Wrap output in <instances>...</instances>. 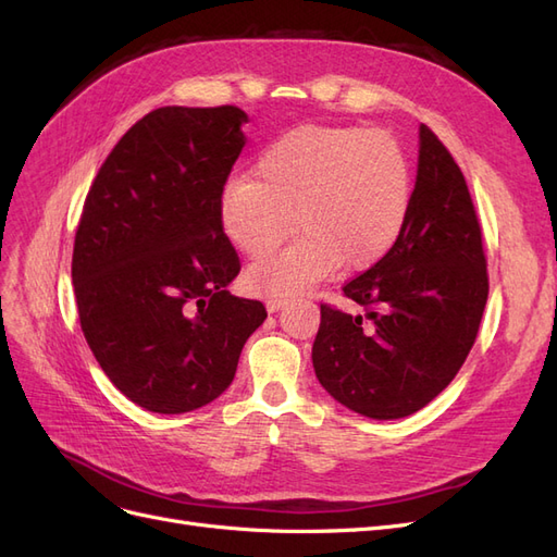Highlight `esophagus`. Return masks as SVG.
<instances>
[{
  "label": "esophagus",
  "mask_w": 557,
  "mask_h": 557,
  "mask_svg": "<svg viewBox=\"0 0 557 557\" xmlns=\"http://www.w3.org/2000/svg\"><path fill=\"white\" fill-rule=\"evenodd\" d=\"M283 305H288V299H285V297H269V299L264 301V307H267L269 313H276Z\"/></svg>",
  "instance_id": "obj_1"
}]
</instances>
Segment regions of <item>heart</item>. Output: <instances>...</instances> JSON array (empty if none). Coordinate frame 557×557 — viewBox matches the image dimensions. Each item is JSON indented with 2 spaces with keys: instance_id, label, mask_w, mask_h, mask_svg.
Listing matches in <instances>:
<instances>
[{
  "instance_id": "heart-1",
  "label": "heart",
  "mask_w": 557,
  "mask_h": 557,
  "mask_svg": "<svg viewBox=\"0 0 557 557\" xmlns=\"http://www.w3.org/2000/svg\"><path fill=\"white\" fill-rule=\"evenodd\" d=\"M413 195L411 164L385 132L301 125L269 144L256 181L232 178L218 201L234 248L261 258L292 231L300 239L248 267L246 288L283 297L307 293L339 264L360 272L397 242Z\"/></svg>"
}]
</instances>
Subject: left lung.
Masks as SVG:
<instances>
[{
	"label": "left lung",
	"mask_w": 557,
	"mask_h": 557,
	"mask_svg": "<svg viewBox=\"0 0 557 557\" xmlns=\"http://www.w3.org/2000/svg\"><path fill=\"white\" fill-rule=\"evenodd\" d=\"M418 172L397 242L344 295L320 305L311 360L325 391L374 420L411 416L460 372L487 301L479 218L467 181L436 134L418 129Z\"/></svg>",
	"instance_id": "obj_1"
}]
</instances>
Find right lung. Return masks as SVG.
<instances>
[{"mask_svg":"<svg viewBox=\"0 0 557 557\" xmlns=\"http://www.w3.org/2000/svg\"><path fill=\"white\" fill-rule=\"evenodd\" d=\"M248 115L162 107L132 125L83 205L72 281L95 360L127 399L185 413L223 395L267 318L230 295L239 256L218 201Z\"/></svg>","mask_w":557,"mask_h":557,"instance_id":"obj_1","label":"right lung"}]
</instances>
